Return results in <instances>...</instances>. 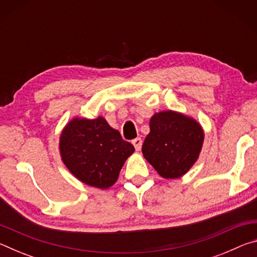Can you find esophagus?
<instances>
[{"label":"esophagus","mask_w":257,"mask_h":257,"mask_svg":"<svg viewBox=\"0 0 257 257\" xmlns=\"http://www.w3.org/2000/svg\"><path fill=\"white\" fill-rule=\"evenodd\" d=\"M133 145L135 146V149L136 151H141L142 149V145H143V141L141 138H135L133 141Z\"/></svg>","instance_id":"34e87169"}]
</instances>
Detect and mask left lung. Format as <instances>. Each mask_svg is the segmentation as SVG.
I'll return each mask as SVG.
<instances>
[{
  "label": "left lung",
  "mask_w": 257,
  "mask_h": 257,
  "mask_svg": "<svg viewBox=\"0 0 257 257\" xmlns=\"http://www.w3.org/2000/svg\"><path fill=\"white\" fill-rule=\"evenodd\" d=\"M204 143L201 123L172 110L155 113L150 134L143 144V155L164 179H178L198 160Z\"/></svg>",
  "instance_id": "8db88e82"
}]
</instances>
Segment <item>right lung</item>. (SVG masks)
Segmentation results:
<instances>
[{"label":"right lung","mask_w":257,"mask_h":257,"mask_svg":"<svg viewBox=\"0 0 257 257\" xmlns=\"http://www.w3.org/2000/svg\"><path fill=\"white\" fill-rule=\"evenodd\" d=\"M59 150L61 160L78 180L99 189H107L118 180L135 147L121 137L103 116H75L62 129Z\"/></svg>","instance_id":"1"}]
</instances>
